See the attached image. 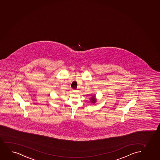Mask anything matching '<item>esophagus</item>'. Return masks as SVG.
<instances>
[{"mask_svg":"<svg viewBox=\"0 0 160 160\" xmlns=\"http://www.w3.org/2000/svg\"><path fill=\"white\" fill-rule=\"evenodd\" d=\"M73 92H76V91H74V90H73Z\"/></svg>","mask_w":160,"mask_h":160,"instance_id":"esophagus-1","label":"esophagus"}]
</instances>
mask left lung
Instances as JSON below:
<instances>
[{
  "label": "left lung",
  "mask_w": 160,
  "mask_h": 160,
  "mask_svg": "<svg viewBox=\"0 0 160 160\" xmlns=\"http://www.w3.org/2000/svg\"><path fill=\"white\" fill-rule=\"evenodd\" d=\"M91 102L93 103H95L96 102V99H95L94 97H92V98H91Z\"/></svg>",
  "instance_id": "left-lung-1"
}]
</instances>
